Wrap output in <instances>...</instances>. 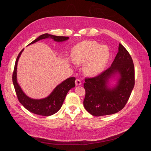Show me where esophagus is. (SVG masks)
I'll use <instances>...</instances> for the list:
<instances>
[{"instance_id": "esophagus-1", "label": "esophagus", "mask_w": 151, "mask_h": 151, "mask_svg": "<svg viewBox=\"0 0 151 151\" xmlns=\"http://www.w3.org/2000/svg\"><path fill=\"white\" fill-rule=\"evenodd\" d=\"M75 84H76V86H79V85H81L82 82H81V81L80 79H76V81H75Z\"/></svg>"}]
</instances>
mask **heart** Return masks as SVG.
<instances>
[{
	"mask_svg": "<svg viewBox=\"0 0 151 151\" xmlns=\"http://www.w3.org/2000/svg\"><path fill=\"white\" fill-rule=\"evenodd\" d=\"M110 55L109 48L107 46H101L94 41H84L73 48L72 60L76 64L85 63L84 73L94 76L103 71Z\"/></svg>",
	"mask_w": 151,
	"mask_h": 151,
	"instance_id": "heart-1",
	"label": "heart"
}]
</instances>
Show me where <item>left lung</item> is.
<instances>
[{
  "mask_svg": "<svg viewBox=\"0 0 151 151\" xmlns=\"http://www.w3.org/2000/svg\"><path fill=\"white\" fill-rule=\"evenodd\" d=\"M85 81L86 110L95 116L118 112L126 104L134 86V68L130 54L119 44L111 66Z\"/></svg>",
  "mask_w": 151,
  "mask_h": 151,
  "instance_id": "8db88e82",
  "label": "left lung"
}]
</instances>
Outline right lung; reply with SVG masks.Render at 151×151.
Returning a JSON list of instances; mask_svg holds the SVG:
<instances>
[{
  "mask_svg": "<svg viewBox=\"0 0 151 151\" xmlns=\"http://www.w3.org/2000/svg\"><path fill=\"white\" fill-rule=\"evenodd\" d=\"M45 39H52L57 42H63L68 40L69 37L45 33L39 36L29 44L28 46L39 40ZM24 49L19 52L17 58L12 75L13 84L18 100L27 110L33 114L46 116H51L57 113L60 109L68 93L71 88L75 87V81L76 79L75 77H70L63 81L56 86L50 94L45 98L35 99L29 97L24 93L17 81L18 61Z\"/></svg>",
  "mask_w": 151,
  "mask_h": 151,
  "instance_id": "right-lung-1",
  "label": "right lung"
}]
</instances>
